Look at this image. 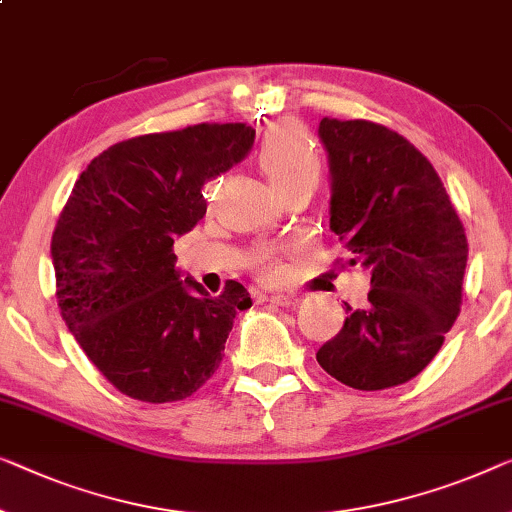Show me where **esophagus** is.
<instances>
[{"instance_id":"1","label":"esophagus","mask_w":512,"mask_h":512,"mask_svg":"<svg viewBox=\"0 0 512 512\" xmlns=\"http://www.w3.org/2000/svg\"><path fill=\"white\" fill-rule=\"evenodd\" d=\"M269 301L280 305V308H292V305H296L301 299L296 294H271Z\"/></svg>"}]
</instances>
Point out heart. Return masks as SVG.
I'll use <instances>...</instances> for the list:
<instances>
[{
	"label": "heart",
	"instance_id": "heart-1",
	"mask_svg": "<svg viewBox=\"0 0 512 512\" xmlns=\"http://www.w3.org/2000/svg\"><path fill=\"white\" fill-rule=\"evenodd\" d=\"M257 163L276 190H285L301 181L317 183L322 172V158L315 140L294 121H282L262 137ZM257 271L266 280H276L280 276L278 259L271 253H259Z\"/></svg>",
	"mask_w": 512,
	"mask_h": 512
}]
</instances>
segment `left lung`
Returning a JSON list of instances; mask_svg holds the SVG:
<instances>
[{"instance_id": "left-lung-1", "label": "left lung", "mask_w": 512, "mask_h": 512, "mask_svg": "<svg viewBox=\"0 0 512 512\" xmlns=\"http://www.w3.org/2000/svg\"><path fill=\"white\" fill-rule=\"evenodd\" d=\"M329 154L331 230L370 271L368 308L352 310L317 352L331 377L381 391L416 377L444 345L462 303L467 236L430 160L391 128L319 121Z\"/></svg>"}]
</instances>
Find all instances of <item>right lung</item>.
Masks as SVG:
<instances>
[{
  "mask_svg": "<svg viewBox=\"0 0 512 512\" xmlns=\"http://www.w3.org/2000/svg\"><path fill=\"white\" fill-rule=\"evenodd\" d=\"M253 142L246 124L140 135L112 144L75 181L50 246L57 303L82 352L128 398L193 395L223 361L234 317L253 305L236 280L220 296L181 280L172 250L207 213L204 183Z\"/></svg>",
  "mask_w": 512,
  "mask_h": 512,
  "instance_id": "add662e5",
  "label": "right lung"
}]
</instances>
